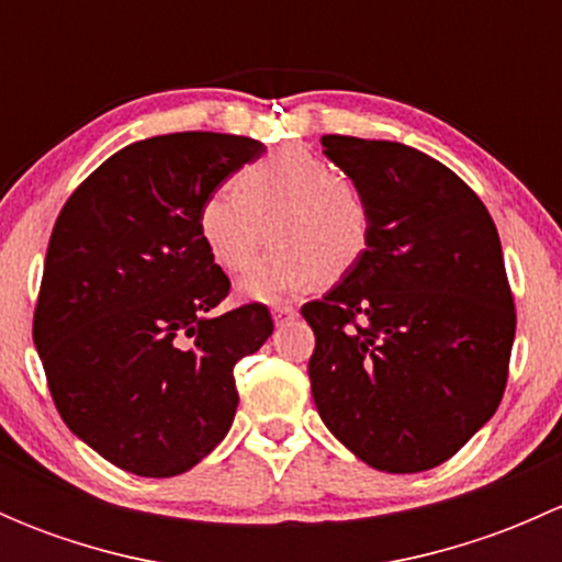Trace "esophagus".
I'll return each mask as SVG.
<instances>
[{"label": "esophagus", "mask_w": 562, "mask_h": 562, "mask_svg": "<svg viewBox=\"0 0 562 562\" xmlns=\"http://www.w3.org/2000/svg\"><path fill=\"white\" fill-rule=\"evenodd\" d=\"M271 315H274L277 323H285L293 321V317L299 315V310L293 307V304H274V307H271Z\"/></svg>", "instance_id": "1"}]
</instances>
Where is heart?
Segmentation results:
<instances>
[{
  "mask_svg": "<svg viewBox=\"0 0 562 562\" xmlns=\"http://www.w3.org/2000/svg\"><path fill=\"white\" fill-rule=\"evenodd\" d=\"M269 225L271 247L239 280L249 302H282L317 282L348 277L372 245V203L364 187L304 146H285L249 162L234 190L201 201L195 228L209 258L241 271Z\"/></svg>",
  "mask_w": 562,
  "mask_h": 562,
  "instance_id": "1",
  "label": "heart"
}]
</instances>
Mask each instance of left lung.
<instances>
[{
    "mask_svg": "<svg viewBox=\"0 0 562 562\" xmlns=\"http://www.w3.org/2000/svg\"><path fill=\"white\" fill-rule=\"evenodd\" d=\"M321 144L370 195L372 245L302 307L317 413L372 468H438L506 391L517 310L501 236L481 198L424 151L353 135Z\"/></svg>",
    "mask_w": 562,
    "mask_h": 562,
    "instance_id": "1",
    "label": "left lung"
}]
</instances>
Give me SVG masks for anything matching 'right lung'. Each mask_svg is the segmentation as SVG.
Instances as JSON below:
<instances>
[{
  "mask_svg": "<svg viewBox=\"0 0 562 562\" xmlns=\"http://www.w3.org/2000/svg\"><path fill=\"white\" fill-rule=\"evenodd\" d=\"M263 151L225 133L138 140L56 217L32 337L61 422L127 473L201 462L234 424L236 361L274 331L258 302L206 315L231 280L195 228L203 198Z\"/></svg>",
  "mask_w": 562,
  "mask_h": 562,
  "instance_id": "add662e5",
  "label": "right lung"
}]
</instances>
